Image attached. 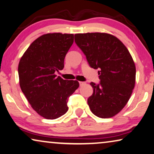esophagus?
<instances>
[{"label": "esophagus", "mask_w": 154, "mask_h": 154, "mask_svg": "<svg viewBox=\"0 0 154 154\" xmlns=\"http://www.w3.org/2000/svg\"><path fill=\"white\" fill-rule=\"evenodd\" d=\"M79 85H80V86H82V85L85 84V82H79Z\"/></svg>", "instance_id": "34e87169"}]
</instances>
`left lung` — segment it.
I'll use <instances>...</instances> for the list:
<instances>
[{
    "instance_id": "left-lung-1",
    "label": "left lung",
    "mask_w": 154,
    "mask_h": 154,
    "mask_svg": "<svg viewBox=\"0 0 154 154\" xmlns=\"http://www.w3.org/2000/svg\"><path fill=\"white\" fill-rule=\"evenodd\" d=\"M75 41L91 68L99 69V84L91 82V111L101 118H111L125 106L136 83V66L122 42L107 33L75 34Z\"/></svg>"
}]
</instances>
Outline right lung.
<instances>
[{"mask_svg": "<svg viewBox=\"0 0 154 154\" xmlns=\"http://www.w3.org/2000/svg\"><path fill=\"white\" fill-rule=\"evenodd\" d=\"M74 41L72 34L48 33L34 41L18 63L20 88L32 109L43 118L54 120L68 111V98L79 86L55 72L64 67V59Z\"/></svg>", "mask_w": 154, "mask_h": 154, "instance_id": "1", "label": "right lung"}]
</instances>
